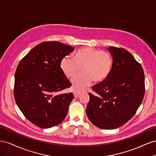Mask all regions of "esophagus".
<instances>
[{
	"label": "esophagus",
	"mask_w": 156,
	"mask_h": 156,
	"mask_svg": "<svg viewBox=\"0 0 156 156\" xmlns=\"http://www.w3.org/2000/svg\"><path fill=\"white\" fill-rule=\"evenodd\" d=\"M80 94H81V92H77V91H73V95H74L75 98H78V97H79V96L80 95Z\"/></svg>",
	"instance_id": "esophagus-1"
}]
</instances>
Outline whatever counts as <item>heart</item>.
I'll return each instance as SVG.
<instances>
[{"label":"heart","instance_id":"b5f03b06","mask_svg":"<svg viewBox=\"0 0 156 156\" xmlns=\"http://www.w3.org/2000/svg\"><path fill=\"white\" fill-rule=\"evenodd\" d=\"M113 66L112 55L106 51L92 48L79 49L74 56H65L60 62L61 69L68 78H72L81 69L72 80L73 88L79 92L90 84L93 81L101 83L109 76Z\"/></svg>","mask_w":156,"mask_h":156}]
</instances>
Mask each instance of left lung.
<instances>
[{"mask_svg": "<svg viewBox=\"0 0 156 156\" xmlns=\"http://www.w3.org/2000/svg\"><path fill=\"white\" fill-rule=\"evenodd\" d=\"M113 58L111 73L104 81L92 87L87 115L92 123L103 129H116L133 117L144 96V73L129 51L110 46Z\"/></svg>", "mask_w": 156, "mask_h": 156, "instance_id": "8db88e82", "label": "left lung"}]
</instances>
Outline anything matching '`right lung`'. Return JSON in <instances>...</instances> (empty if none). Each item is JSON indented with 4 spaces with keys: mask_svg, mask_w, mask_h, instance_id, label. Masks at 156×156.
<instances>
[{
    "mask_svg": "<svg viewBox=\"0 0 156 156\" xmlns=\"http://www.w3.org/2000/svg\"><path fill=\"white\" fill-rule=\"evenodd\" d=\"M74 48L58 41L37 45L19 63L13 94L27 119L41 128L57 126L66 116L72 92H56L72 86L60 68L63 57Z\"/></svg>",
    "mask_w": 156,
    "mask_h": 156,
    "instance_id": "right-lung-1",
    "label": "right lung"
}]
</instances>
